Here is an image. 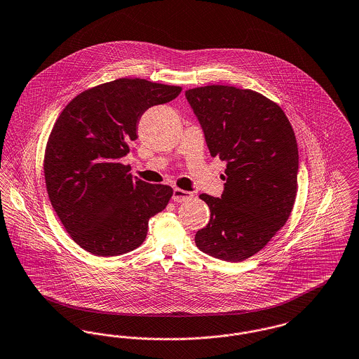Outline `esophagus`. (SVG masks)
I'll use <instances>...</instances> for the list:
<instances>
[{
	"instance_id": "1",
	"label": "esophagus",
	"mask_w": 359,
	"mask_h": 359,
	"mask_svg": "<svg viewBox=\"0 0 359 359\" xmlns=\"http://www.w3.org/2000/svg\"><path fill=\"white\" fill-rule=\"evenodd\" d=\"M192 196H194L192 192L180 190V189H173L172 199H173V202H177V203H179V202H186V201H189Z\"/></svg>"
}]
</instances>
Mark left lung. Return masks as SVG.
I'll return each mask as SVG.
<instances>
[{"label": "left lung", "mask_w": 359, "mask_h": 359, "mask_svg": "<svg viewBox=\"0 0 359 359\" xmlns=\"http://www.w3.org/2000/svg\"><path fill=\"white\" fill-rule=\"evenodd\" d=\"M211 157L226 163L221 198L199 195L209 224L195 234L202 252L241 262L287 221L297 195L298 148L282 108L251 89L208 85L186 90Z\"/></svg>", "instance_id": "8db88e82"}]
</instances>
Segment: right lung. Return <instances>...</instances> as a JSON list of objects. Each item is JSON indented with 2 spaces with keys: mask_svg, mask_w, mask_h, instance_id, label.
<instances>
[{
  "mask_svg": "<svg viewBox=\"0 0 359 359\" xmlns=\"http://www.w3.org/2000/svg\"><path fill=\"white\" fill-rule=\"evenodd\" d=\"M180 92L119 79L84 90L57 119L44 153L46 187L66 232L85 251L118 256L138 248L149 219L167 208L172 189L133 177L121 158L138 138L142 114Z\"/></svg>",
  "mask_w": 359,
  "mask_h": 359,
  "instance_id": "1",
  "label": "right lung"
}]
</instances>
